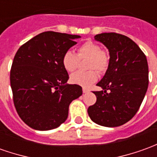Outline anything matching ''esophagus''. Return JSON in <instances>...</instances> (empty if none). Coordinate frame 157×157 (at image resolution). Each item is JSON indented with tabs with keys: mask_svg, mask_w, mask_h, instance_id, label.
<instances>
[{
	"mask_svg": "<svg viewBox=\"0 0 157 157\" xmlns=\"http://www.w3.org/2000/svg\"><path fill=\"white\" fill-rule=\"evenodd\" d=\"M82 92H83V94H87V93L89 92V90H88L87 88H86V87H83V88H82Z\"/></svg>",
	"mask_w": 157,
	"mask_h": 157,
	"instance_id": "esophagus-1",
	"label": "esophagus"
}]
</instances>
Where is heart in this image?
Wrapping results in <instances>:
<instances>
[{
	"instance_id": "1",
	"label": "heart",
	"mask_w": 157,
	"mask_h": 157,
	"mask_svg": "<svg viewBox=\"0 0 157 157\" xmlns=\"http://www.w3.org/2000/svg\"><path fill=\"white\" fill-rule=\"evenodd\" d=\"M83 57L90 58L87 68L92 70L75 72L70 76V82L82 87H89L98 79L97 71L93 69H96L101 73L105 72L109 65V56L96 43L87 41L80 46L77 54L72 51H67L63 56L62 63L65 70L73 72L78 67L79 60Z\"/></svg>"
}]
</instances>
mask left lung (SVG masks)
<instances>
[{"instance_id":"1","label":"left lung","mask_w":157,"mask_h":157,"mask_svg":"<svg viewBox=\"0 0 157 157\" xmlns=\"http://www.w3.org/2000/svg\"><path fill=\"white\" fill-rule=\"evenodd\" d=\"M94 39L109 51V65L97 86L96 102L87 113L94 123L117 127L137 113L149 85V68L144 53L136 43L115 33L97 34Z\"/></svg>"}]
</instances>
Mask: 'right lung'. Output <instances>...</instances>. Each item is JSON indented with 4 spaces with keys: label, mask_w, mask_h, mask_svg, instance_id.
I'll return each mask as SVG.
<instances>
[{
    "label": "right lung",
    "mask_w": 157,
    "mask_h": 157,
    "mask_svg": "<svg viewBox=\"0 0 157 157\" xmlns=\"http://www.w3.org/2000/svg\"><path fill=\"white\" fill-rule=\"evenodd\" d=\"M79 38L44 32L16 52L10 71L13 103L20 119L34 130L60 126L68 118L70 103L82 94L81 86L66 83L69 75L62 63Z\"/></svg>",
    "instance_id": "1"
}]
</instances>
